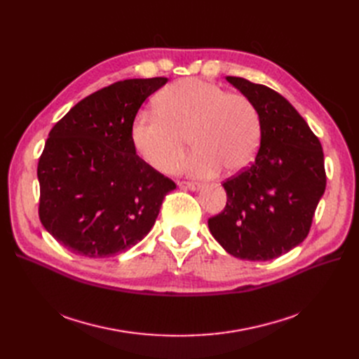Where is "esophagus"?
I'll list each match as a JSON object with an SVG mask.
<instances>
[{
	"label": "esophagus",
	"mask_w": 359,
	"mask_h": 359,
	"mask_svg": "<svg viewBox=\"0 0 359 359\" xmlns=\"http://www.w3.org/2000/svg\"><path fill=\"white\" fill-rule=\"evenodd\" d=\"M179 186L182 189H189V191H199L202 184L201 183H195V182H179Z\"/></svg>",
	"instance_id": "1"
}]
</instances>
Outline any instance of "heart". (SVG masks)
Returning <instances> with one entry per match:
<instances>
[{
    "label": "heart",
    "mask_w": 359,
    "mask_h": 359,
    "mask_svg": "<svg viewBox=\"0 0 359 359\" xmlns=\"http://www.w3.org/2000/svg\"><path fill=\"white\" fill-rule=\"evenodd\" d=\"M157 110L141 109L130 123L138 156L158 172H167L183 154L186 137L195 148L175 172L198 177L246 168L256 157L262 123L256 106L243 94L218 84L183 79L157 96Z\"/></svg>",
    "instance_id": "1"
}]
</instances>
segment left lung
<instances>
[{"mask_svg": "<svg viewBox=\"0 0 359 359\" xmlns=\"http://www.w3.org/2000/svg\"><path fill=\"white\" fill-rule=\"evenodd\" d=\"M225 80L256 106L262 135L252 165L222 183L227 205L208 227L231 256L265 262L307 237L326 189L323 148L279 93L246 79Z\"/></svg>", "mask_w": 359, "mask_h": 359, "instance_id": "1", "label": "left lung"}]
</instances>
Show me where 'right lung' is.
<instances>
[{
	"label": "right lung",
	"mask_w": 359,
	"mask_h": 359,
	"mask_svg": "<svg viewBox=\"0 0 359 359\" xmlns=\"http://www.w3.org/2000/svg\"><path fill=\"white\" fill-rule=\"evenodd\" d=\"M167 81H118L79 102L50 129L37 164L39 218L69 252L109 257L135 246L176 189L137 156L130 140L135 113Z\"/></svg>",
	"instance_id": "obj_1"
}]
</instances>
